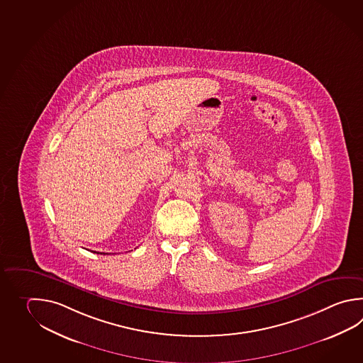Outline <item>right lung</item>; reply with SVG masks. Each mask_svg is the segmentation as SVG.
Here are the masks:
<instances>
[{"mask_svg": "<svg viewBox=\"0 0 363 363\" xmlns=\"http://www.w3.org/2000/svg\"><path fill=\"white\" fill-rule=\"evenodd\" d=\"M101 255H106V253H101Z\"/></svg>", "mask_w": 363, "mask_h": 363, "instance_id": "right-lung-1", "label": "right lung"}]
</instances>
